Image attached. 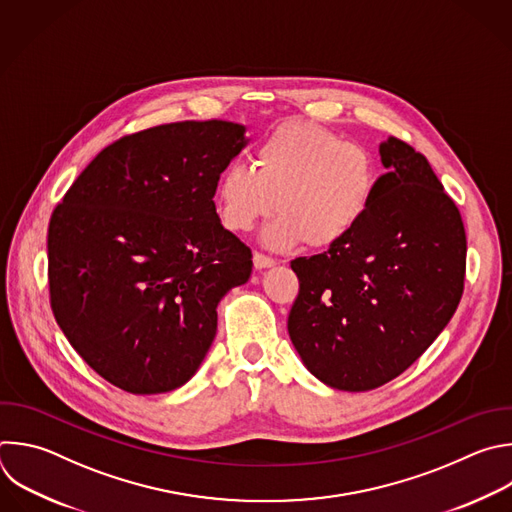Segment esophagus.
I'll use <instances>...</instances> for the list:
<instances>
[{
  "mask_svg": "<svg viewBox=\"0 0 512 512\" xmlns=\"http://www.w3.org/2000/svg\"><path fill=\"white\" fill-rule=\"evenodd\" d=\"M253 265H255V269H267V267H273L275 261H273L271 257H267V255L255 251V253H253Z\"/></svg>",
  "mask_w": 512,
  "mask_h": 512,
  "instance_id": "34e87169",
  "label": "esophagus"
}]
</instances>
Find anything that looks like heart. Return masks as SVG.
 Wrapping results in <instances>:
<instances>
[{
  "instance_id": "obj_1",
  "label": "heart",
  "mask_w": 512,
  "mask_h": 512,
  "mask_svg": "<svg viewBox=\"0 0 512 512\" xmlns=\"http://www.w3.org/2000/svg\"><path fill=\"white\" fill-rule=\"evenodd\" d=\"M380 173L368 148L315 122L293 120L269 130L253 150V168L231 162L217 179L223 225L251 231L279 213L261 239L271 249L303 243L327 251L344 243L368 217Z\"/></svg>"
}]
</instances>
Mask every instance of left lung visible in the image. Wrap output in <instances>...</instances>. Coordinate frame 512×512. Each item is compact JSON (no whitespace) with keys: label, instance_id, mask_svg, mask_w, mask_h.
Listing matches in <instances>:
<instances>
[{"label":"left lung","instance_id":"obj_1","mask_svg":"<svg viewBox=\"0 0 512 512\" xmlns=\"http://www.w3.org/2000/svg\"><path fill=\"white\" fill-rule=\"evenodd\" d=\"M378 193L362 225L333 249L297 257L299 295L287 331L323 384L366 392L408 370L454 315L466 273V233L424 154L380 144Z\"/></svg>","mask_w":512,"mask_h":512}]
</instances>
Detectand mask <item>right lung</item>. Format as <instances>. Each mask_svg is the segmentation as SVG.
<instances>
[{
	"mask_svg": "<svg viewBox=\"0 0 512 512\" xmlns=\"http://www.w3.org/2000/svg\"><path fill=\"white\" fill-rule=\"evenodd\" d=\"M245 126L185 120L106 146L54 209V317L82 360L130 394L187 384L217 333V305L247 283L251 249L221 225L217 179Z\"/></svg>",
	"mask_w": 512,
	"mask_h": 512,
	"instance_id": "1",
	"label": "right lung"
}]
</instances>
